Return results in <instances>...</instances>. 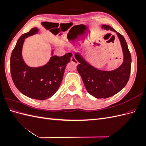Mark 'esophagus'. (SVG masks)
<instances>
[{
    "mask_svg": "<svg viewBox=\"0 0 146 146\" xmlns=\"http://www.w3.org/2000/svg\"><path fill=\"white\" fill-rule=\"evenodd\" d=\"M70 61H71V62L74 63L76 64H78V63L77 60L76 59V58H75V56H74V55L71 56V58H70Z\"/></svg>",
    "mask_w": 146,
    "mask_h": 146,
    "instance_id": "1",
    "label": "esophagus"
}]
</instances>
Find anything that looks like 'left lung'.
<instances>
[{
  "label": "left lung",
  "instance_id": "left-lung-1",
  "mask_svg": "<svg viewBox=\"0 0 146 146\" xmlns=\"http://www.w3.org/2000/svg\"><path fill=\"white\" fill-rule=\"evenodd\" d=\"M102 28L116 32L120 40L123 54V62L118 68L111 71L100 70L88 63L79 54L75 55L80 63L77 66V70L87 91L98 99L110 98L125 87L130 78L131 63L130 52L122 35L108 25H103Z\"/></svg>",
  "mask_w": 146,
  "mask_h": 146
}]
</instances>
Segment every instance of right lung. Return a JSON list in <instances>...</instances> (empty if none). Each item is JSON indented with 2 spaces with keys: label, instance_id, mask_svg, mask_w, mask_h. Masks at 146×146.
I'll use <instances>...</instances> for the list:
<instances>
[{
  "label": "right lung",
  "instance_id": "add662e5",
  "mask_svg": "<svg viewBox=\"0 0 146 146\" xmlns=\"http://www.w3.org/2000/svg\"><path fill=\"white\" fill-rule=\"evenodd\" d=\"M38 32V29L34 27L17 40L11 53L10 71L13 81L21 92L30 98L45 100L58 90L66 64L70 62L72 54L68 53L62 56L53 55L44 66L29 67L22 57V48L25 38Z\"/></svg>",
  "mask_w": 146,
  "mask_h": 146
}]
</instances>
